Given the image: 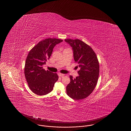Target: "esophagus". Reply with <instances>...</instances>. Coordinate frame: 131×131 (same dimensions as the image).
Instances as JSON below:
<instances>
[{
  "mask_svg": "<svg viewBox=\"0 0 131 131\" xmlns=\"http://www.w3.org/2000/svg\"><path fill=\"white\" fill-rule=\"evenodd\" d=\"M58 75H59V76H64V74H63V73H59Z\"/></svg>",
  "mask_w": 131,
  "mask_h": 131,
  "instance_id": "34e87169",
  "label": "esophagus"
}]
</instances>
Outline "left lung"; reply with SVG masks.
<instances>
[{"label": "left lung", "mask_w": 131, "mask_h": 131, "mask_svg": "<svg viewBox=\"0 0 131 131\" xmlns=\"http://www.w3.org/2000/svg\"><path fill=\"white\" fill-rule=\"evenodd\" d=\"M72 47L73 58L80 70L79 76L73 79L70 75V82L67 86V93L70 97L79 100L90 95L97 82L99 64L94 51L89 45L79 39H65Z\"/></svg>", "instance_id": "left-lung-1"}]
</instances>
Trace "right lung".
<instances>
[{"instance_id":"right-lung-1","label":"right lung","mask_w":131,"mask_h":131,"mask_svg":"<svg viewBox=\"0 0 131 131\" xmlns=\"http://www.w3.org/2000/svg\"><path fill=\"white\" fill-rule=\"evenodd\" d=\"M63 42L61 39L48 38L39 42L29 52L26 60L24 73L28 85L34 93L38 95H47L53 89L59 77L42 68L50 59L54 47Z\"/></svg>"}]
</instances>
